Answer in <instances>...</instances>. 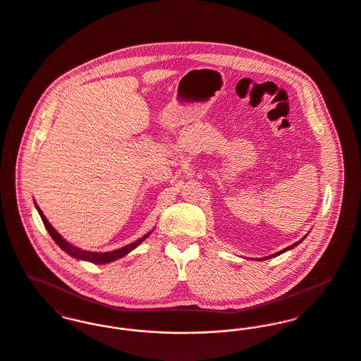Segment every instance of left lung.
I'll return each mask as SVG.
<instances>
[{
    "mask_svg": "<svg viewBox=\"0 0 361 361\" xmlns=\"http://www.w3.org/2000/svg\"><path fill=\"white\" fill-rule=\"evenodd\" d=\"M306 236H304L300 242H295L294 245H291V246H288V247H286V249L280 250L278 252H275V254H271V255H268V257H262V258H258V261H265V259H269V258H274V257H278L280 254H283V252H286V251H288V250L294 249L295 246H298L304 239H305Z\"/></svg>",
    "mask_w": 361,
    "mask_h": 361,
    "instance_id": "obj_1",
    "label": "left lung"
}]
</instances>
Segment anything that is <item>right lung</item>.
Returning a JSON list of instances; mask_svg holds the SVG:
<instances>
[{"mask_svg":"<svg viewBox=\"0 0 361 361\" xmlns=\"http://www.w3.org/2000/svg\"><path fill=\"white\" fill-rule=\"evenodd\" d=\"M35 203V202H34ZM35 209L38 210V213H39V216H41V219H42V222H44V225H45V228H47V231L49 232V235L52 236V239L55 240L56 245L60 247V249L63 250V251H66L68 255H71V257H74L75 259H80V261H87V262H92V264H97V265H103V264H110L112 261H115V259H119V258H122V257H125L126 254H129L132 250L136 249L137 246H140L149 235H151V232H148V233H145L142 238H140L137 239L136 242H133V243H130V245H126V246H123V247H121V249L114 250V251H104V252H97V251H87V250L80 249V247H77V246H74V245H71V243H68L66 239H63V236L56 231L55 228L51 225V222L47 220V217L44 216V213H42V210L38 207V204L35 203Z\"/></svg>","mask_w":361,"mask_h":361,"instance_id":"right-lung-1","label":"right lung"}]
</instances>
